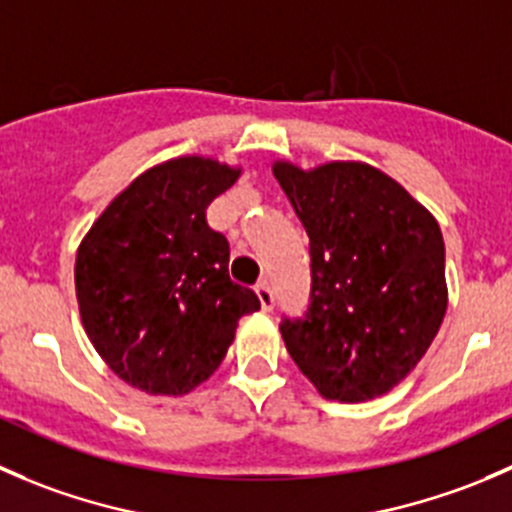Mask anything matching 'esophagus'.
<instances>
[{"label":"esophagus","mask_w":512,"mask_h":512,"mask_svg":"<svg viewBox=\"0 0 512 512\" xmlns=\"http://www.w3.org/2000/svg\"><path fill=\"white\" fill-rule=\"evenodd\" d=\"M256 296H258V301H261V308H263V311H271L273 303H276V298H273L271 286H268L266 281L258 283V286H256Z\"/></svg>","instance_id":"obj_1"}]
</instances>
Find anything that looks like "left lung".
Returning a JSON list of instances; mask_svg holds the SVG:
<instances>
[{
    "label": "left lung",
    "instance_id": "8db88e82",
    "mask_svg": "<svg viewBox=\"0 0 512 512\" xmlns=\"http://www.w3.org/2000/svg\"><path fill=\"white\" fill-rule=\"evenodd\" d=\"M271 169L311 239V306L281 326L286 351L328 401L381 398L421 363L448 308L438 221L366 161Z\"/></svg>",
    "mask_w": 512,
    "mask_h": 512
}]
</instances>
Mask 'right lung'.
Returning a JSON list of instances; mask_svg holds the SVG:
<instances>
[{"label": "right lung", "instance_id": "obj_1", "mask_svg": "<svg viewBox=\"0 0 512 512\" xmlns=\"http://www.w3.org/2000/svg\"><path fill=\"white\" fill-rule=\"evenodd\" d=\"M244 166L184 154L141 171L77 249L79 316L101 361L149 396L209 381L239 318L261 308L229 276V241L206 221Z\"/></svg>", "mask_w": 512, "mask_h": 512}]
</instances>
